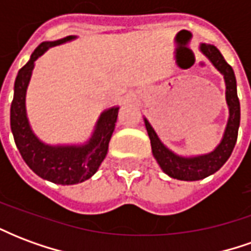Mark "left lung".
Returning a JSON list of instances; mask_svg holds the SVG:
<instances>
[{"instance_id": "left-lung-1", "label": "left lung", "mask_w": 251, "mask_h": 251, "mask_svg": "<svg viewBox=\"0 0 251 251\" xmlns=\"http://www.w3.org/2000/svg\"><path fill=\"white\" fill-rule=\"evenodd\" d=\"M199 50L210 60L211 64L223 75L225 84H226L228 120H227L226 129L218 147L212 152L205 153V154L189 156V157L180 156L164 145L161 140L158 138L157 133L149 124V121L144 118L148 136L152 145V153L160 165V168L163 169L164 174L168 175L169 177L184 180V181H196V180L205 179L223 167V164L231 156L232 149L235 147L239 121H241V106H239L237 94V80H235V75H234L231 66L227 64L225 57L222 56V53L215 46L201 43Z\"/></svg>"}]
</instances>
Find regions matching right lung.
<instances>
[{"label":"right lung","mask_w":251,"mask_h":251,"mask_svg":"<svg viewBox=\"0 0 251 251\" xmlns=\"http://www.w3.org/2000/svg\"><path fill=\"white\" fill-rule=\"evenodd\" d=\"M76 36H67L55 41H44L36 48L17 74L14 82L13 102L10 106V129L16 147L26 165L41 179L62 185L86 181L98 171L107 154L110 138L114 131L120 106H113L99 115L94 131L87 142L80 145H50L36 136L26 115V88L29 84L35 62L52 47L75 40Z\"/></svg>","instance_id":"obj_1"}]
</instances>
